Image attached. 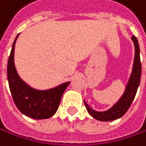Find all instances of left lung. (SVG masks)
Listing matches in <instances>:
<instances>
[{
	"mask_svg": "<svg viewBox=\"0 0 146 146\" xmlns=\"http://www.w3.org/2000/svg\"><path fill=\"white\" fill-rule=\"evenodd\" d=\"M132 40L135 44V58H134V65H133V70L132 74L129 80V83L126 87L125 92L123 94L121 99L117 102L113 107L104 112H97L93 110L89 106L84 102L87 110L88 113L94 117V118L97 119L99 121H113L115 119L120 118L123 116L131 105L136 96V94L140 83V78H141V61H140V51H139V44L138 41L135 36H132Z\"/></svg>",
	"mask_w": 146,
	"mask_h": 146,
	"instance_id": "8db88e82",
	"label": "left lung"
}]
</instances>
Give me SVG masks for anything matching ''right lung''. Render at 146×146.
Masks as SVG:
<instances>
[{"label":"right lung","mask_w":146,"mask_h":146,"mask_svg":"<svg viewBox=\"0 0 146 146\" xmlns=\"http://www.w3.org/2000/svg\"><path fill=\"white\" fill-rule=\"evenodd\" d=\"M16 36L8 60V80L13 101L17 109L25 115L33 119H46L52 116L60 103L63 93L70 82L61 84L58 87L40 91L29 87L23 81L16 72L14 64V52Z\"/></svg>","instance_id":"add662e5"}]
</instances>
